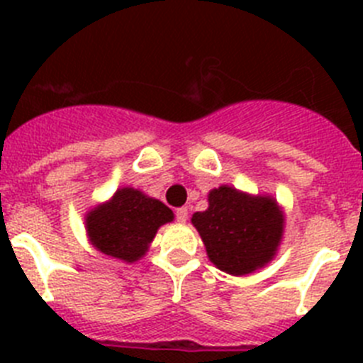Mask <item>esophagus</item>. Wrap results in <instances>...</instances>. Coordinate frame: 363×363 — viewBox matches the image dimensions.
<instances>
[{
  "instance_id": "34e87169",
  "label": "esophagus",
  "mask_w": 363,
  "mask_h": 363,
  "mask_svg": "<svg viewBox=\"0 0 363 363\" xmlns=\"http://www.w3.org/2000/svg\"><path fill=\"white\" fill-rule=\"evenodd\" d=\"M189 218V209L187 207H182V209L176 211V220L179 221V223H185Z\"/></svg>"
}]
</instances>
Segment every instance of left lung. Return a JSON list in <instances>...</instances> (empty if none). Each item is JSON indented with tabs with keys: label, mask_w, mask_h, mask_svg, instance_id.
Instances as JSON below:
<instances>
[{
	"label": "left lung",
	"mask_w": 363,
	"mask_h": 363,
	"mask_svg": "<svg viewBox=\"0 0 363 363\" xmlns=\"http://www.w3.org/2000/svg\"><path fill=\"white\" fill-rule=\"evenodd\" d=\"M207 200L209 207L192 214L191 221L220 271L245 277L272 262L285 227V214L274 198L220 185Z\"/></svg>",
	"instance_id": "8db88e82"
}]
</instances>
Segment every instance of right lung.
Here are the masks:
<instances>
[{
  "label": "right lung",
  "mask_w": 363,
  "mask_h": 363,
  "mask_svg": "<svg viewBox=\"0 0 363 363\" xmlns=\"http://www.w3.org/2000/svg\"><path fill=\"white\" fill-rule=\"evenodd\" d=\"M174 220L163 201L133 187H121L111 200L85 214V230L96 251L134 264L149 251L158 229Z\"/></svg>",
  "instance_id": "obj_1"
}]
</instances>
